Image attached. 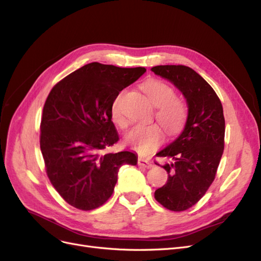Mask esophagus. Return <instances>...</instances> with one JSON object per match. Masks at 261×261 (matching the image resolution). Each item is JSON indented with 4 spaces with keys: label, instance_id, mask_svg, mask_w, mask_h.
Listing matches in <instances>:
<instances>
[{
    "label": "esophagus",
    "instance_id": "34e87169",
    "mask_svg": "<svg viewBox=\"0 0 261 261\" xmlns=\"http://www.w3.org/2000/svg\"><path fill=\"white\" fill-rule=\"evenodd\" d=\"M137 163H138V165H140V167H144V168H147V169L152 167L151 162H150V161L147 160V159H144V158H138Z\"/></svg>",
    "mask_w": 261,
    "mask_h": 261
}]
</instances>
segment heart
<instances>
[{
	"instance_id": "1",
	"label": "heart",
	"mask_w": 261,
	"mask_h": 261,
	"mask_svg": "<svg viewBox=\"0 0 261 261\" xmlns=\"http://www.w3.org/2000/svg\"><path fill=\"white\" fill-rule=\"evenodd\" d=\"M146 96L156 107L155 118L169 134H176L185 124L187 107L185 102L175 97V90L171 85L160 80H148L140 86ZM126 89L116 93L111 106V117L120 128L127 126V120L121 111V103ZM163 140V133L159 125H136L126 133L125 144L139 153H148L159 146Z\"/></svg>"
}]
</instances>
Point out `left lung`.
Instances as JSON below:
<instances>
[{"instance_id":"8db88e82","label":"left lung","mask_w":261,"mask_h":261,"mask_svg":"<svg viewBox=\"0 0 261 261\" xmlns=\"http://www.w3.org/2000/svg\"><path fill=\"white\" fill-rule=\"evenodd\" d=\"M151 70L174 84L188 105L184 130L156 153L173 162L163 167L167 183L154 192L155 200L164 208L184 211L198 202L215 180L224 149L223 108L212 87L193 68L159 65Z\"/></svg>"}]
</instances>
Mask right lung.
I'll list each match as a JSON object with an SVG mask.
<instances>
[{"label":"right lung","mask_w":261,"mask_h":261,"mask_svg":"<svg viewBox=\"0 0 261 261\" xmlns=\"http://www.w3.org/2000/svg\"><path fill=\"white\" fill-rule=\"evenodd\" d=\"M145 72L93 62L51 89L41 115L40 149L46 175L70 206L99 208L113 194L118 169L137 164L130 151H102L120 140L111 117L113 99Z\"/></svg>","instance_id":"add662e5"}]
</instances>
